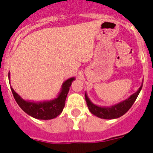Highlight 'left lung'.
<instances>
[{
    "mask_svg": "<svg viewBox=\"0 0 153 153\" xmlns=\"http://www.w3.org/2000/svg\"><path fill=\"white\" fill-rule=\"evenodd\" d=\"M142 87H143V84L139 88L138 91L133 93L132 95H131L129 98L125 100L123 102L116 104L114 106H109V107H102V106H99L95 105V104H93L90 100V99L88 98L86 93H85L86 105L88 106L90 113L97 116L99 118L106 119V120L119 118V117H122L123 115L125 114L130 109L131 106H132V104L134 103V102L136 101L139 93L141 91Z\"/></svg>",
    "mask_w": 153,
    "mask_h": 153,
    "instance_id": "obj_1",
    "label": "left lung"
}]
</instances>
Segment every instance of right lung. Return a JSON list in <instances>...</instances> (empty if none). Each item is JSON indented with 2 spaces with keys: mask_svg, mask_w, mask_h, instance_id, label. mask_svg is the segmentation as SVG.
Returning <instances> with one entry per match:
<instances>
[{
  "mask_svg": "<svg viewBox=\"0 0 153 153\" xmlns=\"http://www.w3.org/2000/svg\"><path fill=\"white\" fill-rule=\"evenodd\" d=\"M8 77L10 78V73L8 74ZM74 79L75 78L72 77L65 81L63 83L61 91L59 93L58 97L53 100L45 102H36L24 100L13 90L12 87H10V89L17 103L27 114L35 119L47 120L56 118L62 113L69 90Z\"/></svg>",
  "mask_w": 153,
  "mask_h": 153,
  "instance_id": "1",
  "label": "right lung"
}]
</instances>
